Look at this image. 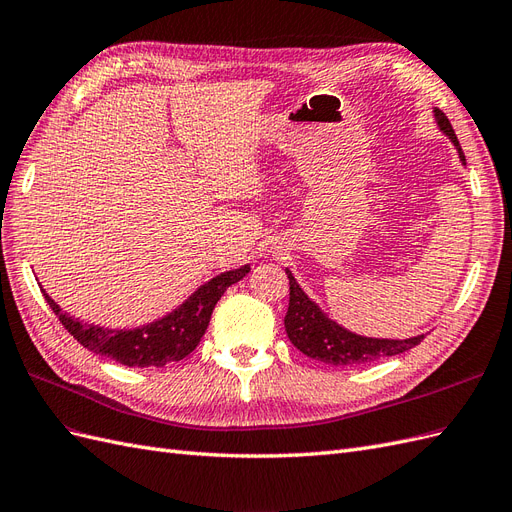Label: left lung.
I'll return each instance as SVG.
<instances>
[{
	"label": "left lung",
	"mask_w": 512,
	"mask_h": 512,
	"mask_svg": "<svg viewBox=\"0 0 512 512\" xmlns=\"http://www.w3.org/2000/svg\"><path fill=\"white\" fill-rule=\"evenodd\" d=\"M433 115L442 133L455 143L459 158L465 163L459 139L455 135V130H452L448 118L440 109H433ZM285 272L289 279V309L285 315V330L289 341L294 343L304 356L332 364V367H358V364H367L377 358L403 354L425 339V334L399 341L360 337L356 332H349L347 328L339 326L337 321L330 319L309 296L304 294V289L298 285L294 274L289 270Z\"/></svg>",
	"instance_id": "obj_1"
}]
</instances>
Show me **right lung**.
<instances>
[{
  "mask_svg": "<svg viewBox=\"0 0 512 512\" xmlns=\"http://www.w3.org/2000/svg\"><path fill=\"white\" fill-rule=\"evenodd\" d=\"M248 272H251V266L246 264L218 274L208 283H203L193 296H188L178 309L152 321V324L130 330L83 324V321L64 313L45 289H42V294H45L53 313L60 317L62 326L90 352L107 356L124 364V367H165L167 362H178L193 352L208 330L216 302L221 300L227 287L242 281Z\"/></svg>",
  "mask_w": 512,
  "mask_h": 512,
  "instance_id": "right-lung-1",
  "label": "right lung"
}]
</instances>
